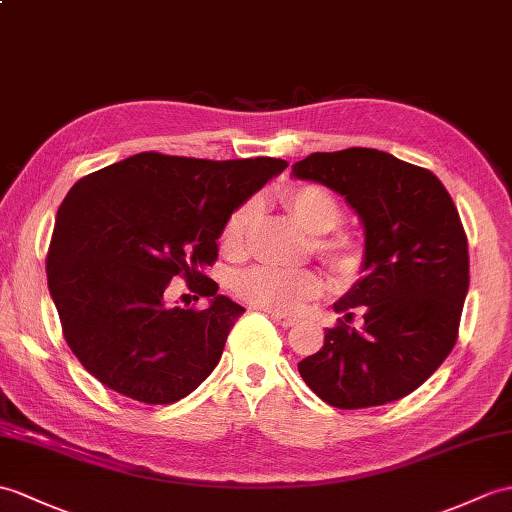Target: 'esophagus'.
I'll use <instances>...</instances> for the list:
<instances>
[{
  "instance_id": "1",
  "label": "esophagus",
  "mask_w": 512,
  "mask_h": 512,
  "mask_svg": "<svg viewBox=\"0 0 512 512\" xmlns=\"http://www.w3.org/2000/svg\"><path fill=\"white\" fill-rule=\"evenodd\" d=\"M270 318H272V320H275V323H277V325H281L283 329H288V327H292V325L296 323V320H294V318H290V316H283V314H272Z\"/></svg>"
}]
</instances>
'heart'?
I'll use <instances>...</instances> for the list:
<instances>
[{
    "instance_id": "heart-1",
    "label": "heart",
    "mask_w": 512,
    "mask_h": 512,
    "mask_svg": "<svg viewBox=\"0 0 512 512\" xmlns=\"http://www.w3.org/2000/svg\"><path fill=\"white\" fill-rule=\"evenodd\" d=\"M281 205L305 231L314 233V251L336 272H349L360 261V240L351 231L340 229L342 205L338 196L320 183H292L281 189ZM253 200L231 211L220 233V246L227 255L246 251L248 231L255 222ZM235 292L248 305L266 312L296 314L305 301L323 292V279L316 270L253 266L235 277Z\"/></svg>"
}]
</instances>
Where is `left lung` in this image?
<instances>
[{
	"label": "left lung",
	"mask_w": 512,
	"mask_h": 512,
	"mask_svg": "<svg viewBox=\"0 0 512 512\" xmlns=\"http://www.w3.org/2000/svg\"><path fill=\"white\" fill-rule=\"evenodd\" d=\"M292 174L347 198L366 229L362 279L323 349L299 362L316 395L340 410L384 406L417 390L451 353L469 290L467 233L445 185L375 148L312 152ZM363 312V327L348 323Z\"/></svg>",
	"instance_id": "1"
}]
</instances>
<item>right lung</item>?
<instances>
[{"mask_svg": "<svg viewBox=\"0 0 512 512\" xmlns=\"http://www.w3.org/2000/svg\"><path fill=\"white\" fill-rule=\"evenodd\" d=\"M285 168L272 157L139 152L69 189L47 248V285L69 349L98 382L150 406L205 382L244 314L205 268L216 264L231 211ZM172 276L209 298L208 310L165 306Z\"/></svg>", "mask_w": 512, "mask_h": 512, "instance_id": "obj_1", "label": "right lung"}]
</instances>
